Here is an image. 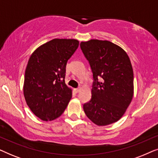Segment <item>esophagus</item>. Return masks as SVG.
<instances>
[{
	"mask_svg": "<svg viewBox=\"0 0 158 158\" xmlns=\"http://www.w3.org/2000/svg\"><path fill=\"white\" fill-rule=\"evenodd\" d=\"M74 90H75V93H76V94H77V93H78V92L80 91V88H75V89H74Z\"/></svg>",
	"mask_w": 158,
	"mask_h": 158,
	"instance_id": "obj_1",
	"label": "esophagus"
}]
</instances>
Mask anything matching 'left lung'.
I'll return each instance as SVG.
<instances>
[{"label":"left lung","mask_w":158,"mask_h":158,"mask_svg":"<svg viewBox=\"0 0 158 158\" xmlns=\"http://www.w3.org/2000/svg\"><path fill=\"white\" fill-rule=\"evenodd\" d=\"M89 62L94 83L91 99L83 104L89 119L106 126L122 118L134 94V74L126 52L106 40H90L80 44ZM101 77V82L98 81Z\"/></svg>","instance_id":"obj_1"}]
</instances>
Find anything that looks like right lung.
Instances as JSON below:
<instances>
[{"mask_svg": "<svg viewBox=\"0 0 158 158\" xmlns=\"http://www.w3.org/2000/svg\"><path fill=\"white\" fill-rule=\"evenodd\" d=\"M76 40L54 39L32 53L25 71L23 95L31 111L43 121L60 116L72 97L64 83L68 60L76 51Z\"/></svg>", "mask_w": 158, "mask_h": 158, "instance_id": "right-lung-1", "label": "right lung"}]
</instances>
